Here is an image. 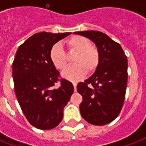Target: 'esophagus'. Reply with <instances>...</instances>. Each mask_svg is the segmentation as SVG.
I'll return each mask as SVG.
<instances>
[{
    "label": "esophagus",
    "instance_id": "34e87169",
    "mask_svg": "<svg viewBox=\"0 0 146 146\" xmlns=\"http://www.w3.org/2000/svg\"><path fill=\"white\" fill-rule=\"evenodd\" d=\"M73 86H74V90H75V91H76V86H77V83L75 82H73Z\"/></svg>",
    "mask_w": 146,
    "mask_h": 146
}]
</instances>
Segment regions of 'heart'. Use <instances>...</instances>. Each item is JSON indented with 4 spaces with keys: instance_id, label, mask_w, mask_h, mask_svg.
<instances>
[{
    "instance_id": "heart-1",
    "label": "heart",
    "mask_w": 146,
    "mask_h": 146,
    "mask_svg": "<svg viewBox=\"0 0 146 146\" xmlns=\"http://www.w3.org/2000/svg\"><path fill=\"white\" fill-rule=\"evenodd\" d=\"M69 50L76 52L73 59L74 65L63 71L62 76L70 80H77L86 74V71H96L100 63V54L91 41L82 35H74L66 42ZM50 59L53 65L62 70L66 66V54L60 44H55L50 51Z\"/></svg>"
}]
</instances>
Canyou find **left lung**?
Returning <instances> with one entry per match:
<instances>
[{"label": "left lung", "mask_w": 146, "mask_h": 146, "mask_svg": "<svg viewBox=\"0 0 146 146\" xmlns=\"http://www.w3.org/2000/svg\"><path fill=\"white\" fill-rule=\"evenodd\" d=\"M96 44L100 63L95 73L77 85L82 96L80 113L87 122L102 126L113 121L122 109L127 85V59L120 44L98 31L77 32Z\"/></svg>", "instance_id": "obj_1"}]
</instances>
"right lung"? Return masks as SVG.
<instances>
[{
    "label": "right lung",
    "instance_id": "1",
    "mask_svg": "<svg viewBox=\"0 0 146 146\" xmlns=\"http://www.w3.org/2000/svg\"><path fill=\"white\" fill-rule=\"evenodd\" d=\"M71 33H38L18 48L12 65L14 91L28 121L38 129H50L63 119L64 108L74 88L65 79L55 88L59 71L51 63L50 49Z\"/></svg>",
    "mask_w": 146,
    "mask_h": 146
}]
</instances>
